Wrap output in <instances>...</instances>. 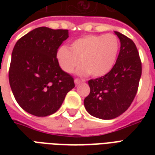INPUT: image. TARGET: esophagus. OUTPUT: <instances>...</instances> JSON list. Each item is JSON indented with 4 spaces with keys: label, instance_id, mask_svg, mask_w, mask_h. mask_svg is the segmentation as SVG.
<instances>
[{
    "label": "esophagus",
    "instance_id": "obj_1",
    "mask_svg": "<svg viewBox=\"0 0 155 155\" xmlns=\"http://www.w3.org/2000/svg\"><path fill=\"white\" fill-rule=\"evenodd\" d=\"M81 82H83V81H81V80L78 79V78H75V79H74V84H81Z\"/></svg>",
    "mask_w": 155,
    "mask_h": 155
}]
</instances>
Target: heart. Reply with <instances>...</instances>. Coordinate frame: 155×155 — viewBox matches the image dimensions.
<instances>
[{
  "label": "heart",
  "mask_w": 155,
  "mask_h": 155,
  "mask_svg": "<svg viewBox=\"0 0 155 155\" xmlns=\"http://www.w3.org/2000/svg\"><path fill=\"white\" fill-rule=\"evenodd\" d=\"M120 50V41L113 34L90 35L74 41L70 49L61 46L56 58L61 68L71 74L81 66L78 73L82 75L90 74L100 77L111 71L116 61Z\"/></svg>",
  "instance_id": "1"
}]
</instances>
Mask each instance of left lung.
Segmentation results:
<instances>
[{
    "label": "left lung",
    "mask_w": 155,
    "mask_h": 155,
    "mask_svg": "<svg viewBox=\"0 0 155 155\" xmlns=\"http://www.w3.org/2000/svg\"><path fill=\"white\" fill-rule=\"evenodd\" d=\"M120 51L115 64L104 76L88 81L91 92L84 101L89 114L111 120L129 109L135 97L142 74V63L134 41L120 32Z\"/></svg>",
    "instance_id": "8db88e82"
}]
</instances>
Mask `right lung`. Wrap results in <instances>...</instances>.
Wrapping results in <instances>:
<instances>
[{"label":"right lung","instance_id":"obj_1","mask_svg":"<svg viewBox=\"0 0 155 155\" xmlns=\"http://www.w3.org/2000/svg\"><path fill=\"white\" fill-rule=\"evenodd\" d=\"M69 37L68 30L38 27L15 43L9 69V82L19 105L35 116L60 109L74 78L59 65L56 54Z\"/></svg>","mask_w":155,"mask_h":155}]
</instances>
